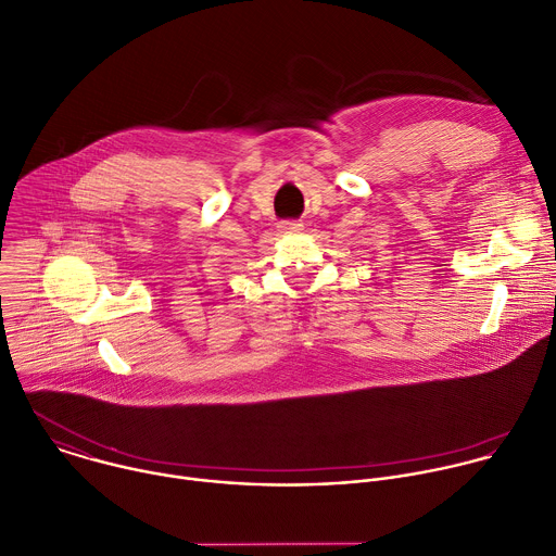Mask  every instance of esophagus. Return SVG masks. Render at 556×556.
<instances>
[{
    "label": "esophagus",
    "instance_id": "obj_1",
    "mask_svg": "<svg viewBox=\"0 0 556 556\" xmlns=\"http://www.w3.org/2000/svg\"><path fill=\"white\" fill-rule=\"evenodd\" d=\"M279 229H281V233H301L303 225L296 223V220H286V223L279 225Z\"/></svg>",
    "mask_w": 556,
    "mask_h": 556
}]
</instances>
